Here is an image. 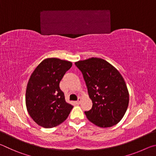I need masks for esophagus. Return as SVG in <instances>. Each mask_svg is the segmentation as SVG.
I'll return each instance as SVG.
<instances>
[{
	"mask_svg": "<svg viewBox=\"0 0 156 156\" xmlns=\"http://www.w3.org/2000/svg\"><path fill=\"white\" fill-rule=\"evenodd\" d=\"M81 98H78V100H77V101H76V103H77V104H80V102H81Z\"/></svg>",
	"mask_w": 156,
	"mask_h": 156,
	"instance_id": "esophagus-1",
	"label": "esophagus"
}]
</instances>
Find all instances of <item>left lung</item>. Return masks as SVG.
Masks as SVG:
<instances>
[{"label": "left lung", "instance_id": "1", "mask_svg": "<svg viewBox=\"0 0 156 156\" xmlns=\"http://www.w3.org/2000/svg\"><path fill=\"white\" fill-rule=\"evenodd\" d=\"M83 75L92 108L84 112L89 120L102 128L116 125L123 118L129 105V91L120 72L98 58L75 62Z\"/></svg>", "mask_w": 156, "mask_h": 156}]
</instances>
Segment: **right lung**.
<instances>
[{
  "instance_id": "right-lung-1",
  "label": "right lung",
  "mask_w": 156,
  "mask_h": 156,
  "mask_svg": "<svg viewBox=\"0 0 156 156\" xmlns=\"http://www.w3.org/2000/svg\"><path fill=\"white\" fill-rule=\"evenodd\" d=\"M72 63L51 58L38 65L29 80L26 90V106L35 122L44 128H52L64 122L72 109L65 101L60 82Z\"/></svg>"
}]
</instances>
